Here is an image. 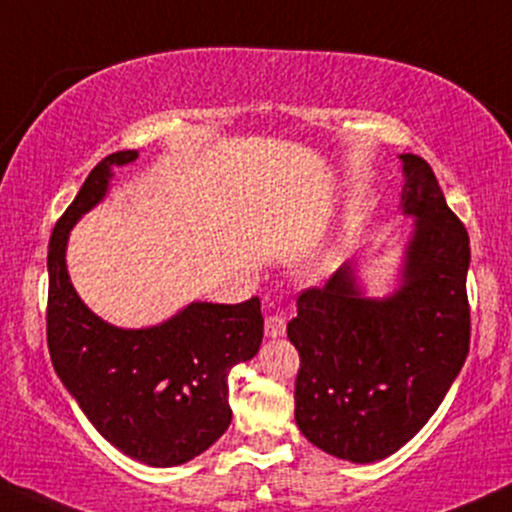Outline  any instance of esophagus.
I'll use <instances>...</instances> for the list:
<instances>
[{
  "label": "esophagus",
  "mask_w": 512,
  "mask_h": 512,
  "mask_svg": "<svg viewBox=\"0 0 512 512\" xmlns=\"http://www.w3.org/2000/svg\"><path fill=\"white\" fill-rule=\"evenodd\" d=\"M283 331H286V319L281 315H269L264 319V334L269 338H279L283 336Z\"/></svg>",
  "instance_id": "esophagus-1"
}]
</instances>
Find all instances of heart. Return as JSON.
Returning <instances> with one entry per match:
<instances>
[{"instance_id":"heart-1","label":"heart","mask_w":512,"mask_h":512,"mask_svg":"<svg viewBox=\"0 0 512 512\" xmlns=\"http://www.w3.org/2000/svg\"><path fill=\"white\" fill-rule=\"evenodd\" d=\"M353 231H355L353 221H350V219L343 221V226L336 231L334 240H331V243L326 245L322 252H319V257H317V262H315V267H317L319 274L329 272V269L338 262V257L343 255V250H346L350 240H353Z\"/></svg>"}]
</instances>
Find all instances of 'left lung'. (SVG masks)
I'll list each match as a JSON object with an SVG mask.
<instances>
[{"label": "left lung", "mask_w": 512, "mask_h": 512, "mask_svg": "<svg viewBox=\"0 0 512 512\" xmlns=\"http://www.w3.org/2000/svg\"><path fill=\"white\" fill-rule=\"evenodd\" d=\"M400 209L415 219L398 286L372 298L346 262L298 298L288 338L300 353L295 422L310 443L350 463L389 458L441 405L470 353V238L432 166L400 155Z\"/></svg>", "instance_id": "left-lung-1"}]
</instances>
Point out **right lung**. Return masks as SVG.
<instances>
[{
    "label": "right lung",
    "mask_w": 512,
    "mask_h": 512,
    "mask_svg": "<svg viewBox=\"0 0 512 512\" xmlns=\"http://www.w3.org/2000/svg\"><path fill=\"white\" fill-rule=\"evenodd\" d=\"M138 150L104 157L49 238L47 346L61 384L123 455L174 467L205 453L231 424L229 372L257 355L260 300L190 303L162 324L121 329L80 300L66 269L69 233L109 193L114 166Z\"/></svg>",
    "instance_id": "right-lung-1"
}]
</instances>
